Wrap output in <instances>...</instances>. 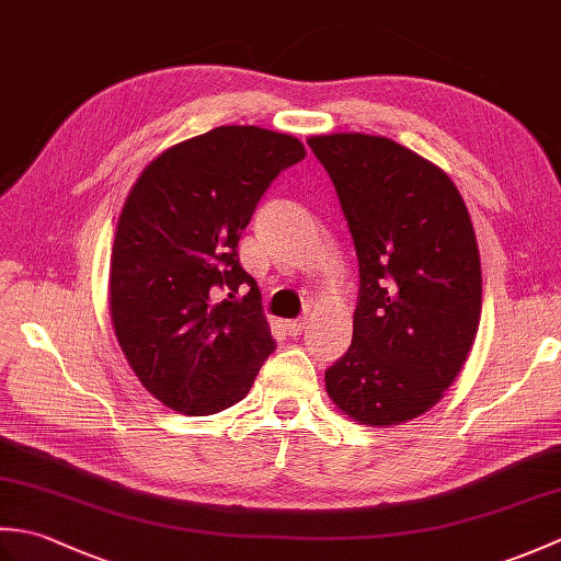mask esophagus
I'll return each mask as SVG.
<instances>
[{"instance_id":"34e87169","label":"esophagus","mask_w":561,"mask_h":561,"mask_svg":"<svg viewBox=\"0 0 561 561\" xmlns=\"http://www.w3.org/2000/svg\"><path fill=\"white\" fill-rule=\"evenodd\" d=\"M284 328H287V332H289L291 337H296V335H301V332L308 328V320L306 318L304 320H287V325H284Z\"/></svg>"}]
</instances>
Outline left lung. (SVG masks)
Instances as JSON below:
<instances>
[{
	"instance_id": "left-lung-1",
	"label": "left lung",
	"mask_w": 561,
	"mask_h": 561,
	"mask_svg": "<svg viewBox=\"0 0 561 561\" xmlns=\"http://www.w3.org/2000/svg\"><path fill=\"white\" fill-rule=\"evenodd\" d=\"M347 219L359 296L350 350L325 371L328 396L359 424L414 420L468 359L482 270L468 207L450 178L371 135L308 139Z\"/></svg>"
}]
</instances>
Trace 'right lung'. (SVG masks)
Here are the masks:
<instances>
[{"label":"right lung","mask_w":561,"mask_h":561,"mask_svg":"<svg viewBox=\"0 0 561 561\" xmlns=\"http://www.w3.org/2000/svg\"><path fill=\"white\" fill-rule=\"evenodd\" d=\"M304 157L291 135L226 125L163 151L129 190L111 316L129 366L165 408H231L277 347L238 241L274 178Z\"/></svg>","instance_id":"1"}]
</instances>
